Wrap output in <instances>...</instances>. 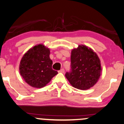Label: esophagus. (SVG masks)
Masks as SVG:
<instances>
[{"label": "esophagus", "mask_w": 124, "mask_h": 124, "mask_svg": "<svg viewBox=\"0 0 124 124\" xmlns=\"http://www.w3.org/2000/svg\"><path fill=\"white\" fill-rule=\"evenodd\" d=\"M64 71H65V70H64L63 69H61V70L59 71V72H64Z\"/></svg>", "instance_id": "obj_1"}]
</instances>
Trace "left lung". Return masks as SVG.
<instances>
[{
    "label": "left lung",
    "mask_w": 124,
    "mask_h": 124,
    "mask_svg": "<svg viewBox=\"0 0 124 124\" xmlns=\"http://www.w3.org/2000/svg\"><path fill=\"white\" fill-rule=\"evenodd\" d=\"M101 68L99 58L91 48L79 45L72 49L71 55V71L65 77L74 87L88 90L99 79Z\"/></svg>",
    "instance_id": "8db88e82"
}]
</instances>
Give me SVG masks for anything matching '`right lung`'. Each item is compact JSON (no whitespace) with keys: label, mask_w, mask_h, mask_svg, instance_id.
Returning <instances> with one entry per match:
<instances>
[{"label":"right lung","mask_w":124,"mask_h":124,"mask_svg":"<svg viewBox=\"0 0 124 124\" xmlns=\"http://www.w3.org/2000/svg\"><path fill=\"white\" fill-rule=\"evenodd\" d=\"M50 50L42 44L34 46L23 55L19 66L20 73L29 85L44 87L58 72L52 69Z\"/></svg>","instance_id":"right-lung-1"}]
</instances>
